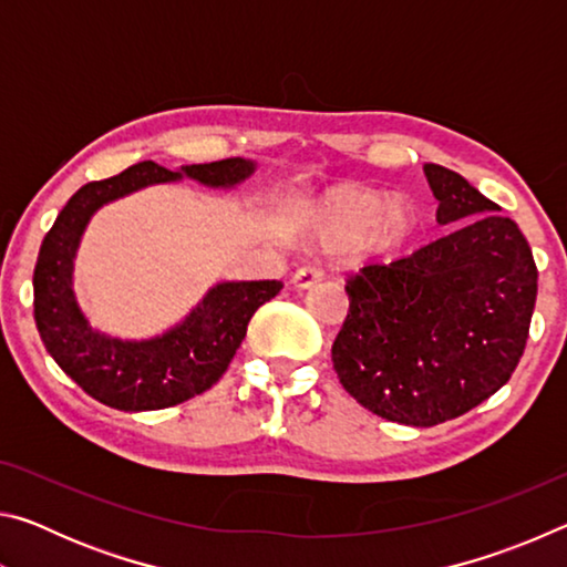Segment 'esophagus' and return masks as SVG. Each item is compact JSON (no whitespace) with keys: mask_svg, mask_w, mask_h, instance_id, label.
Wrapping results in <instances>:
<instances>
[{"mask_svg":"<svg viewBox=\"0 0 567 567\" xmlns=\"http://www.w3.org/2000/svg\"><path fill=\"white\" fill-rule=\"evenodd\" d=\"M322 280V270L318 265H302L300 270L292 275V285L297 290H307V287L318 285Z\"/></svg>","mask_w":567,"mask_h":567,"instance_id":"1","label":"esophagus"}]
</instances>
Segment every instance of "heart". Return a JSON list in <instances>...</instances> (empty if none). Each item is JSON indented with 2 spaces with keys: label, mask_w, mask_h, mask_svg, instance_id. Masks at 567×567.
Returning <instances> with one entry per match:
<instances>
[{
  "label": "heart",
  "mask_w": 567,
  "mask_h": 567,
  "mask_svg": "<svg viewBox=\"0 0 567 567\" xmlns=\"http://www.w3.org/2000/svg\"><path fill=\"white\" fill-rule=\"evenodd\" d=\"M417 213L408 199H392L385 192L348 185L332 189L315 207L310 233L322 247H352L370 237L378 245H395L415 227Z\"/></svg>",
  "instance_id": "heart-1"
}]
</instances>
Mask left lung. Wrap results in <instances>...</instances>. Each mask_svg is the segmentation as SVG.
Masks as SVG:
<instances>
[{"label": "left lung", "mask_w": 567, "mask_h": 567, "mask_svg": "<svg viewBox=\"0 0 567 567\" xmlns=\"http://www.w3.org/2000/svg\"><path fill=\"white\" fill-rule=\"evenodd\" d=\"M445 237L348 277V318L332 342L342 388L412 427L465 415L523 358L537 267L511 217L457 172L425 165ZM464 225L460 226L458 223Z\"/></svg>", "instance_id": "obj_1"}]
</instances>
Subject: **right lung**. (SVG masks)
<instances>
[{
    "label": "right lung",
    "mask_w": 567,
    "mask_h": 567,
    "mask_svg": "<svg viewBox=\"0 0 567 567\" xmlns=\"http://www.w3.org/2000/svg\"><path fill=\"white\" fill-rule=\"evenodd\" d=\"M252 172L255 162L243 157L179 172L147 159L80 187L56 215L34 267V322L54 362L102 405L124 412L162 410L213 388L243 344L257 307L272 300L282 282H219L177 328L152 340L110 338L90 328L72 290L74 255L90 217L147 185L189 177L207 187H235Z\"/></svg>",
    "instance_id": "add662e5"
}]
</instances>
